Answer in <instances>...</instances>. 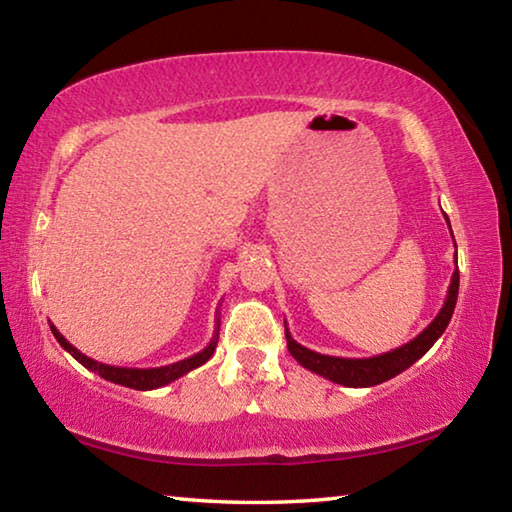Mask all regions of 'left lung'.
<instances>
[{"label":"left lung","instance_id":"8db88e82","mask_svg":"<svg viewBox=\"0 0 512 512\" xmlns=\"http://www.w3.org/2000/svg\"><path fill=\"white\" fill-rule=\"evenodd\" d=\"M445 221L449 225L447 214H445ZM449 232H452V225H449ZM456 298H458V268H454L452 282H449V289H447L445 305L438 311V316L433 318L431 323L424 327L413 341L404 343V345H400V348H395L391 352L377 354V357L345 359V357H329V354L314 352L293 339L287 323H284V332H287V348L291 352V357L296 359L302 368L316 372V375L334 381V384L350 386V388L377 386V384H381V381L393 379L395 375H400V372H404L406 368H411L413 363L422 357V354H427L431 350V345L436 343L440 336H443V332L449 325V320H452Z\"/></svg>","mask_w":512,"mask_h":512}]
</instances>
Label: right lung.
<instances>
[{"mask_svg":"<svg viewBox=\"0 0 512 512\" xmlns=\"http://www.w3.org/2000/svg\"><path fill=\"white\" fill-rule=\"evenodd\" d=\"M51 332H54L56 341L63 345V348L72 354V357L92 372H99V377L112 381V384L126 386V388H135V391H155V388H162L171 384V381L180 379L183 375H187L189 370H194L203 363L210 361V357L216 350V343H219V318H216V327H214V336L212 341L207 343V348H203L201 352H196L194 357H187L183 361L169 363V366H160V368H121V366H108V363L94 361L90 359L88 354H83L81 350H76L72 343H69L63 334L58 332L54 325H49Z\"/></svg>","mask_w":512,"mask_h":512,"instance_id":"right-lung-1","label":"right lung"}]
</instances>
